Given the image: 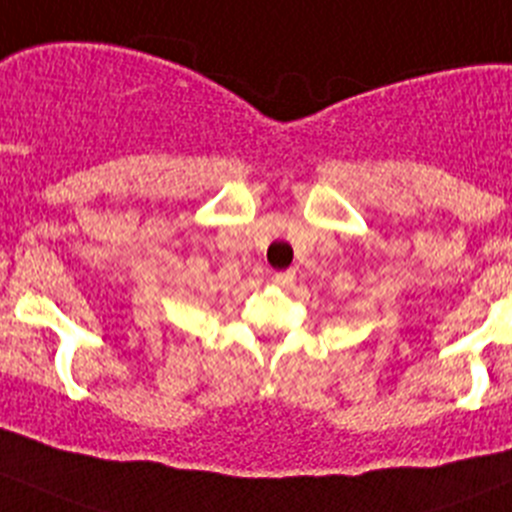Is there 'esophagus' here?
<instances>
[{
	"label": "esophagus",
	"instance_id": "obj_1",
	"mask_svg": "<svg viewBox=\"0 0 512 512\" xmlns=\"http://www.w3.org/2000/svg\"><path fill=\"white\" fill-rule=\"evenodd\" d=\"M271 279H274L276 284H281V286H289V284H294L296 271H294V269H289V271H279V274H274V276H271Z\"/></svg>",
	"mask_w": 512,
	"mask_h": 512
}]
</instances>
